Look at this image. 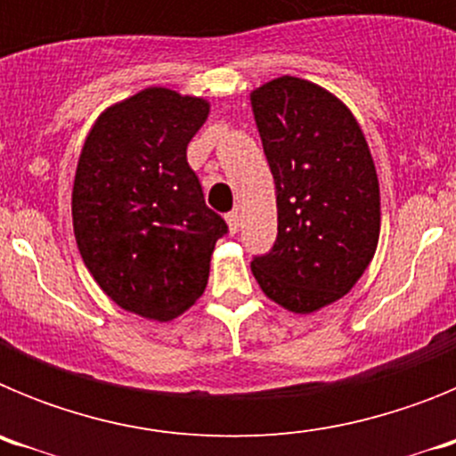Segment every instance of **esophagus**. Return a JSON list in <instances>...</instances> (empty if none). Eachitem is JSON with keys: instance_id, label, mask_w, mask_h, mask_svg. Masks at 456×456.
<instances>
[{"instance_id": "1", "label": "esophagus", "mask_w": 456, "mask_h": 456, "mask_svg": "<svg viewBox=\"0 0 456 456\" xmlns=\"http://www.w3.org/2000/svg\"><path fill=\"white\" fill-rule=\"evenodd\" d=\"M225 221H228V228H231L232 235H235V232L241 228V216H240V212H235V209L225 215Z\"/></svg>"}]
</instances>
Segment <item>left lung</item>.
I'll list each match as a JSON object with an SVG mask.
<instances>
[{"instance_id":"1","label":"left lung","mask_w":456,"mask_h":456,"mask_svg":"<svg viewBox=\"0 0 456 456\" xmlns=\"http://www.w3.org/2000/svg\"><path fill=\"white\" fill-rule=\"evenodd\" d=\"M276 183L278 235L251 263L269 299L292 313L333 304L363 276L379 241V180L345 104L299 77L251 93Z\"/></svg>"}]
</instances>
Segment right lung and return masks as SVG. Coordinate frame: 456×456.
Wrapping results in <instances>:
<instances>
[{"label":"right lung","instance_id":"add662e5","mask_svg":"<svg viewBox=\"0 0 456 456\" xmlns=\"http://www.w3.org/2000/svg\"><path fill=\"white\" fill-rule=\"evenodd\" d=\"M209 104L146 88L107 109L82 148L72 224L84 265L120 308L168 322L196 304L228 224L209 209L187 146Z\"/></svg>","mask_w":456,"mask_h":456}]
</instances>
